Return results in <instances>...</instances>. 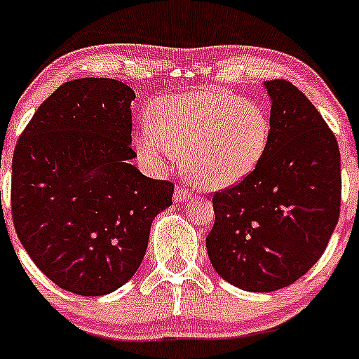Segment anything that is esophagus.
<instances>
[{
    "instance_id": "1",
    "label": "esophagus",
    "mask_w": 359,
    "mask_h": 359,
    "mask_svg": "<svg viewBox=\"0 0 359 359\" xmlns=\"http://www.w3.org/2000/svg\"><path fill=\"white\" fill-rule=\"evenodd\" d=\"M191 196V190L188 187H176L175 202H187Z\"/></svg>"
}]
</instances>
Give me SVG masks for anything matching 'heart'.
<instances>
[{
    "label": "heart",
    "instance_id": "obj_1",
    "mask_svg": "<svg viewBox=\"0 0 359 359\" xmlns=\"http://www.w3.org/2000/svg\"><path fill=\"white\" fill-rule=\"evenodd\" d=\"M271 137V116L260 104L205 88L159 99L152 121L135 135V147L150 163L183 154L191 180L207 190H224L257 171Z\"/></svg>",
    "mask_w": 359,
    "mask_h": 359
}]
</instances>
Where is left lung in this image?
<instances>
[{"instance_id": "1", "label": "left lung", "mask_w": 359, "mask_h": 359, "mask_svg": "<svg viewBox=\"0 0 359 359\" xmlns=\"http://www.w3.org/2000/svg\"><path fill=\"white\" fill-rule=\"evenodd\" d=\"M272 137L257 171L212 196L209 258L253 292L286 287L322 257L341 212V154L332 130L287 80L265 82Z\"/></svg>"}]
</instances>
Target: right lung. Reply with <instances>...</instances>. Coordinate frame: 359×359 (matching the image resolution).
Listing matches in <instances>:
<instances>
[{"mask_svg": "<svg viewBox=\"0 0 359 359\" xmlns=\"http://www.w3.org/2000/svg\"><path fill=\"white\" fill-rule=\"evenodd\" d=\"M133 99L119 80H72L37 107L15 145V231L41 272L75 294L128 283L154 217L172 203L171 181L130 164Z\"/></svg>", "mask_w": 359, "mask_h": 359, "instance_id": "1", "label": "right lung"}]
</instances>
